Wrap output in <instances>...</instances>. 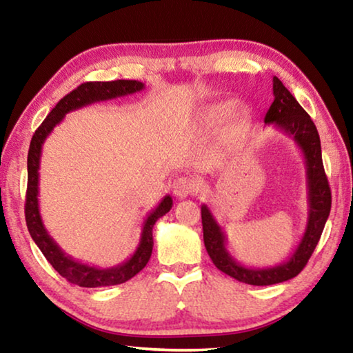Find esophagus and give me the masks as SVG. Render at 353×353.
<instances>
[{
    "label": "esophagus",
    "instance_id": "34e87169",
    "mask_svg": "<svg viewBox=\"0 0 353 353\" xmlns=\"http://www.w3.org/2000/svg\"><path fill=\"white\" fill-rule=\"evenodd\" d=\"M194 190H196V181L191 177H187V176L177 177L174 183H172V193H174V196H177V198H181V199L187 198V196L193 193Z\"/></svg>",
    "mask_w": 353,
    "mask_h": 353
}]
</instances>
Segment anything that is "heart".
Returning <instances> with one entry per match:
<instances>
[{
	"label": "heart",
	"mask_w": 353,
	"mask_h": 353,
	"mask_svg": "<svg viewBox=\"0 0 353 353\" xmlns=\"http://www.w3.org/2000/svg\"><path fill=\"white\" fill-rule=\"evenodd\" d=\"M230 109H232V104H219L216 107V110H214V113H216V117H224L230 112Z\"/></svg>",
	"instance_id": "heart-1"
}]
</instances>
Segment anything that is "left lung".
<instances>
[{
	"label": "left lung",
	"instance_id": "8db88e82",
	"mask_svg": "<svg viewBox=\"0 0 353 353\" xmlns=\"http://www.w3.org/2000/svg\"><path fill=\"white\" fill-rule=\"evenodd\" d=\"M274 103L266 112L265 124H274L288 137H292L301 149L307 166L308 190V219L305 232L299 241L294 252L286 261L272 268H248L238 263L227 250V238L216 223V219L205 204L201 207L204 244L212 261L219 271L236 279L238 282L266 286L282 283L296 277L312 256L322 230L327 223L332 207V191L322 165L321 140L318 129L308 113L302 109L296 98L288 92L277 76L272 77Z\"/></svg>",
	"mask_w": 353,
	"mask_h": 353
}]
</instances>
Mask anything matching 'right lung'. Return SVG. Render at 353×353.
<instances>
[{
	"label": "right lung",
	"mask_w": 353,
	"mask_h": 353,
	"mask_svg": "<svg viewBox=\"0 0 353 353\" xmlns=\"http://www.w3.org/2000/svg\"><path fill=\"white\" fill-rule=\"evenodd\" d=\"M145 88V83L139 81H110V82H83L79 87L70 92L56 104L45 121L40 124L39 129L32 135L31 145L28 152V191H26V204H25V216L26 225L32 240L37 244L45 259L51 263V266L61 274L62 277L68 280L70 283L83 286V288H98V286H112L128 282L129 279L137 276L146 263L151 259L152 254V227L155 221L168 213L172 207V199L170 194L160 201V204L148 214L145 223H143L140 243L130 259L119 263L112 268H98L87 265L74 260L63 252L61 246L52 240L51 235L45 229L43 221L40 216L39 208V170H40V155L41 148L46 137L52 132L59 123L62 121L68 112L81 109V107L90 105L99 101L115 99L126 94L137 93Z\"/></svg>",
	"instance_id": "obj_1"
}]
</instances>
